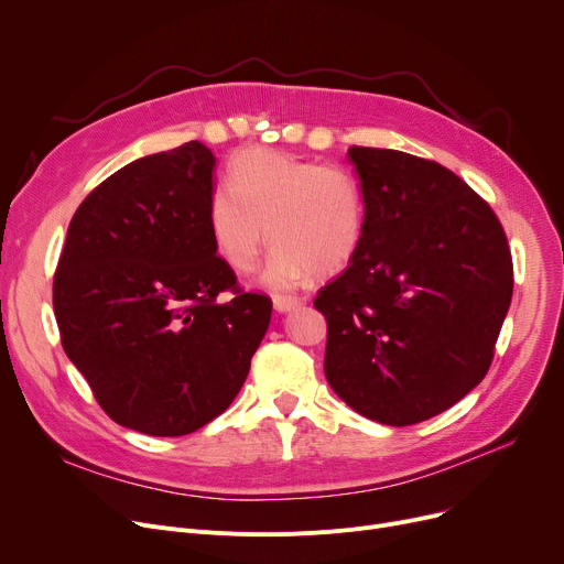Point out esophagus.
<instances>
[{
	"label": "esophagus",
	"mask_w": 564,
	"mask_h": 564,
	"mask_svg": "<svg viewBox=\"0 0 564 564\" xmlns=\"http://www.w3.org/2000/svg\"><path fill=\"white\" fill-rule=\"evenodd\" d=\"M302 304H304L302 300H294V297H274V311H276V313L297 311Z\"/></svg>",
	"instance_id": "obj_1"
}]
</instances>
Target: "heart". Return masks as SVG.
<instances>
[{
    "instance_id": "heart-1",
    "label": "heart",
    "mask_w": 564,
    "mask_h": 564,
    "mask_svg": "<svg viewBox=\"0 0 564 564\" xmlns=\"http://www.w3.org/2000/svg\"><path fill=\"white\" fill-rule=\"evenodd\" d=\"M205 226L213 251L235 274L256 270L270 237L262 283L288 292L311 274H338L357 258L368 196L347 166L247 148L228 164L226 185L207 196Z\"/></svg>"
}]
</instances>
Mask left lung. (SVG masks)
<instances>
[{
	"label": "left lung",
	"instance_id": "left-lung-1",
	"mask_svg": "<svg viewBox=\"0 0 564 564\" xmlns=\"http://www.w3.org/2000/svg\"><path fill=\"white\" fill-rule=\"evenodd\" d=\"M368 230L313 306L327 319L324 375L361 416L404 427L485 379L514 288L506 230L485 198L432 160L347 151Z\"/></svg>",
	"mask_w": 564,
	"mask_h": 564
}]
</instances>
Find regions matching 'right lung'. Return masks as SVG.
I'll return each mask as SVG.
<instances>
[{
  "label": "right lung",
  "instance_id": "1",
  "mask_svg": "<svg viewBox=\"0 0 564 564\" xmlns=\"http://www.w3.org/2000/svg\"><path fill=\"white\" fill-rule=\"evenodd\" d=\"M213 169L198 141L118 169L77 207L54 272L68 359L113 423L151 436L224 413L272 319V300L213 251ZM221 291L234 297L219 303Z\"/></svg>",
  "mask_w": 564,
  "mask_h": 564
}]
</instances>
